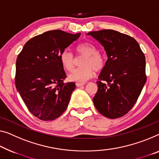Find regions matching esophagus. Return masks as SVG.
I'll return each instance as SVG.
<instances>
[{
  "label": "esophagus",
  "instance_id": "obj_1",
  "mask_svg": "<svg viewBox=\"0 0 159 159\" xmlns=\"http://www.w3.org/2000/svg\"><path fill=\"white\" fill-rule=\"evenodd\" d=\"M75 85H76L77 87H80L82 86H84V85H85V83H80V82H78L75 84Z\"/></svg>",
  "mask_w": 159,
  "mask_h": 159
}]
</instances>
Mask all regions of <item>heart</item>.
Instances as JSON below:
<instances>
[{"instance_id":"obj_1","label":"heart","mask_w":159,"mask_h":159,"mask_svg":"<svg viewBox=\"0 0 159 159\" xmlns=\"http://www.w3.org/2000/svg\"><path fill=\"white\" fill-rule=\"evenodd\" d=\"M76 56H84L80 63L82 67L75 69L70 73L68 79L70 81L84 82L93 76L94 70L101 71L105 66L104 56L99 53L93 43L84 42L75 47ZM60 61L63 68L70 71L75 67V58L68 50H64L60 56Z\"/></svg>"}]
</instances>
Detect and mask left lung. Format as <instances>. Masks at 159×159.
<instances>
[{"label":"left lung","mask_w":159,"mask_h":159,"mask_svg":"<svg viewBox=\"0 0 159 159\" xmlns=\"http://www.w3.org/2000/svg\"><path fill=\"white\" fill-rule=\"evenodd\" d=\"M103 45L108 59L97 81L93 98L104 116H124L138 100L146 81L145 56L136 40L113 30L88 33Z\"/></svg>","instance_id":"1"}]
</instances>
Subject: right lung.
<instances>
[{
    "instance_id": "1",
    "label": "right lung",
    "mask_w": 159,
    "mask_h": 159,
    "mask_svg": "<svg viewBox=\"0 0 159 159\" xmlns=\"http://www.w3.org/2000/svg\"><path fill=\"white\" fill-rule=\"evenodd\" d=\"M80 35L49 30L30 39L18 54L16 87L28 111L39 119L53 120L68 107L75 84L63 82L66 75L60 56Z\"/></svg>"
}]
</instances>
